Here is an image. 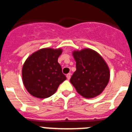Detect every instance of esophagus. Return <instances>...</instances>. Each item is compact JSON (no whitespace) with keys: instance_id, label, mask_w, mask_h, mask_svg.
<instances>
[{"instance_id":"obj_1","label":"esophagus","mask_w":132,"mask_h":132,"mask_svg":"<svg viewBox=\"0 0 132 132\" xmlns=\"http://www.w3.org/2000/svg\"><path fill=\"white\" fill-rule=\"evenodd\" d=\"M70 76H71L70 73H68V74H66V78H67L68 80H70Z\"/></svg>"}]
</instances>
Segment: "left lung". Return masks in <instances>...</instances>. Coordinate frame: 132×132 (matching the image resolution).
<instances>
[{
  "label": "left lung",
  "mask_w": 132,
  "mask_h": 132,
  "mask_svg": "<svg viewBox=\"0 0 132 132\" xmlns=\"http://www.w3.org/2000/svg\"><path fill=\"white\" fill-rule=\"evenodd\" d=\"M76 70L70 78L71 84L78 94L86 98L100 94L110 80L108 66L97 52L90 48L74 50Z\"/></svg>",
  "instance_id": "obj_1"
}]
</instances>
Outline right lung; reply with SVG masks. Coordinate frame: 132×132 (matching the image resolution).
<instances>
[{"instance_id": "right-lung-1", "label": "right lung", "mask_w": 132, "mask_h": 132, "mask_svg": "<svg viewBox=\"0 0 132 132\" xmlns=\"http://www.w3.org/2000/svg\"><path fill=\"white\" fill-rule=\"evenodd\" d=\"M62 52L61 48H42L26 59L22 70V82L32 96L38 98H48L66 80L58 62Z\"/></svg>"}]
</instances>
